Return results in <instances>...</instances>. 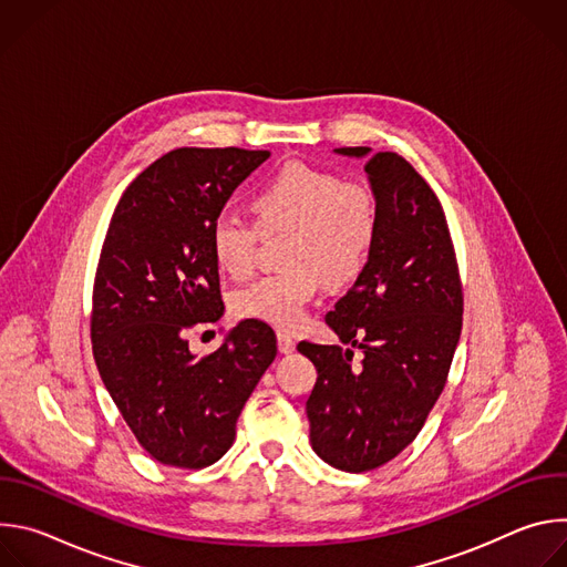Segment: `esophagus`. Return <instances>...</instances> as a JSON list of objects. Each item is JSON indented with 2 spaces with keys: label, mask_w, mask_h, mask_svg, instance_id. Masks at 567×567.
Listing matches in <instances>:
<instances>
[{
  "label": "esophagus",
  "mask_w": 567,
  "mask_h": 567,
  "mask_svg": "<svg viewBox=\"0 0 567 567\" xmlns=\"http://www.w3.org/2000/svg\"><path fill=\"white\" fill-rule=\"evenodd\" d=\"M278 350H280L282 354H291V352L296 350L293 337H289L287 332H278Z\"/></svg>",
  "instance_id": "34e87169"
}]
</instances>
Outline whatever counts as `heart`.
<instances>
[{"mask_svg":"<svg viewBox=\"0 0 567 567\" xmlns=\"http://www.w3.org/2000/svg\"><path fill=\"white\" fill-rule=\"evenodd\" d=\"M254 208L262 230L289 228L280 251L285 269L235 291L230 307L239 318L296 330L322 280L341 287L363 269L374 239L372 199L334 173L293 161L260 186ZM258 226L228 213L213 221L208 245L219 271L235 280L256 271Z\"/></svg>","mask_w":567,"mask_h":567,"instance_id":"heart-1","label":"heart"}]
</instances>
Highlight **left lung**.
<instances>
[{
	"label": "left lung",
	"instance_id": "8db88e82",
	"mask_svg": "<svg viewBox=\"0 0 567 567\" xmlns=\"http://www.w3.org/2000/svg\"><path fill=\"white\" fill-rule=\"evenodd\" d=\"M368 158L374 239L354 287L326 316L341 346L298 343L318 372L309 442L330 466L361 473L406 449L444 390L462 332V285L440 199L396 152ZM352 347L364 352L351 365Z\"/></svg>",
	"mask_w": 567,
	"mask_h": 567
}]
</instances>
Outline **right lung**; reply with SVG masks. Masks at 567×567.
Segmentation results:
<instances>
[{"label":"right lung","mask_w":567,"mask_h":567,"mask_svg":"<svg viewBox=\"0 0 567 567\" xmlns=\"http://www.w3.org/2000/svg\"><path fill=\"white\" fill-rule=\"evenodd\" d=\"M267 158V150H173L127 186L112 215L94 280V359L134 437L161 464L217 462L276 359L274 330L251 318L204 359L186 341L224 313L210 226Z\"/></svg>","instance_id":"add662e5"}]
</instances>
